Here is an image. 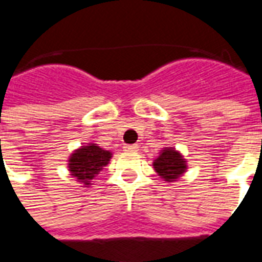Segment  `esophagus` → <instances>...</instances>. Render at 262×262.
<instances>
[{
    "label": "esophagus",
    "instance_id": "34e87169",
    "mask_svg": "<svg viewBox=\"0 0 262 262\" xmlns=\"http://www.w3.org/2000/svg\"><path fill=\"white\" fill-rule=\"evenodd\" d=\"M125 150L126 151H132V153H136L137 150H139V146L137 144H126Z\"/></svg>",
    "mask_w": 262,
    "mask_h": 262
}]
</instances>
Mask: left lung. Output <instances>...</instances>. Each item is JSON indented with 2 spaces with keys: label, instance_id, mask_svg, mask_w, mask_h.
<instances>
[{
  "label": "left lung",
  "instance_id": "left-lung-1",
  "mask_svg": "<svg viewBox=\"0 0 262 262\" xmlns=\"http://www.w3.org/2000/svg\"><path fill=\"white\" fill-rule=\"evenodd\" d=\"M154 170L164 178V181H177L187 170V163L176 148H164L157 159L154 160Z\"/></svg>",
  "mask_w": 262,
  "mask_h": 262
}]
</instances>
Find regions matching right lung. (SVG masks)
I'll use <instances>...</instances> for the list:
<instances>
[{
	"mask_svg": "<svg viewBox=\"0 0 262 262\" xmlns=\"http://www.w3.org/2000/svg\"><path fill=\"white\" fill-rule=\"evenodd\" d=\"M112 153L103 150L97 144H88L75 150L69 160V170L77 181L82 182L85 187L101 172L105 165L108 164Z\"/></svg>",
	"mask_w": 262,
	"mask_h": 262,
	"instance_id": "obj_1",
	"label": "right lung"
}]
</instances>
